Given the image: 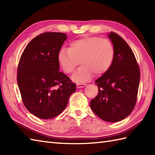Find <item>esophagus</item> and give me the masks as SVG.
Masks as SVG:
<instances>
[{"label":"esophagus","instance_id":"1","mask_svg":"<svg viewBox=\"0 0 155 155\" xmlns=\"http://www.w3.org/2000/svg\"><path fill=\"white\" fill-rule=\"evenodd\" d=\"M86 84L85 83H78L77 84V88H83V87H85L86 86Z\"/></svg>","mask_w":155,"mask_h":155}]
</instances>
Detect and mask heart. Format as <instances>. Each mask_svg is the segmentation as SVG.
<instances>
[{
	"label": "heart",
	"mask_w": 155,
	"mask_h": 155,
	"mask_svg": "<svg viewBox=\"0 0 155 155\" xmlns=\"http://www.w3.org/2000/svg\"><path fill=\"white\" fill-rule=\"evenodd\" d=\"M114 56V48L110 41L90 37L72 41L69 48H62L58 60L66 74L72 73L81 62L82 66L74 72L72 79L81 83L89 79L93 74H104L113 63Z\"/></svg>",
	"instance_id": "1"
}]
</instances>
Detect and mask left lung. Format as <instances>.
Returning a JSON list of instances; mask_svg holds the SVG:
<instances>
[{
    "label": "left lung",
    "instance_id": "left-lung-1",
    "mask_svg": "<svg viewBox=\"0 0 155 155\" xmlns=\"http://www.w3.org/2000/svg\"><path fill=\"white\" fill-rule=\"evenodd\" d=\"M114 48L109 69L95 81L98 93L90 102L91 109L102 120L118 122L127 117L137 103L140 69L132 49L120 35H108Z\"/></svg>",
    "mask_w": 155,
    "mask_h": 155
}]
</instances>
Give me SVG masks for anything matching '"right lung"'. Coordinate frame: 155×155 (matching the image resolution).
Here are the masks:
<instances>
[{
	"instance_id": "obj_1",
	"label": "right lung",
	"mask_w": 155,
	"mask_h": 155,
	"mask_svg": "<svg viewBox=\"0 0 155 155\" xmlns=\"http://www.w3.org/2000/svg\"><path fill=\"white\" fill-rule=\"evenodd\" d=\"M67 38L62 32L42 33L29 42L20 58L16 78L22 103L41 119L61 114L77 88L59 71L58 56Z\"/></svg>"
}]
</instances>
